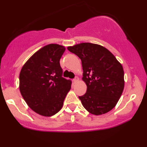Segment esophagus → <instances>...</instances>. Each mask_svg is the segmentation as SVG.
I'll return each mask as SVG.
<instances>
[{
    "label": "esophagus",
    "instance_id": "obj_1",
    "mask_svg": "<svg viewBox=\"0 0 147 147\" xmlns=\"http://www.w3.org/2000/svg\"><path fill=\"white\" fill-rule=\"evenodd\" d=\"M78 80H79V79H78V77H76V78H74V79L73 80V81H74V84H76V82H77L78 81Z\"/></svg>",
    "mask_w": 147,
    "mask_h": 147
}]
</instances>
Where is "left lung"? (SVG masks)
Listing matches in <instances>:
<instances>
[{
    "label": "left lung",
    "instance_id": "obj_1",
    "mask_svg": "<svg viewBox=\"0 0 147 147\" xmlns=\"http://www.w3.org/2000/svg\"><path fill=\"white\" fill-rule=\"evenodd\" d=\"M81 59L82 79L87 86L84 95L79 96L90 113L101 115L116 105L124 90V70L113 54L97 44L82 43L68 47Z\"/></svg>",
    "mask_w": 147,
    "mask_h": 147
}]
</instances>
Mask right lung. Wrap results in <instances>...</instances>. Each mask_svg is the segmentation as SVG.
Here are the masks:
<instances>
[{"instance_id":"1","label":"right lung","mask_w":147,"mask_h":147,"mask_svg":"<svg viewBox=\"0 0 147 147\" xmlns=\"http://www.w3.org/2000/svg\"><path fill=\"white\" fill-rule=\"evenodd\" d=\"M63 46L49 44L33 54L22 67L19 89L23 99L33 111L51 116L61 109L71 89V80L62 77L59 61Z\"/></svg>"}]
</instances>
